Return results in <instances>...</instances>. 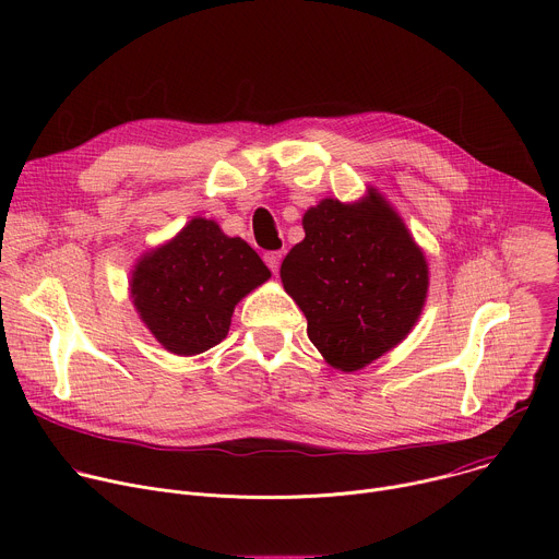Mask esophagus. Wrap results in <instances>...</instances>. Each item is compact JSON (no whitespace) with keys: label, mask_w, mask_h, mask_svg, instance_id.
Here are the masks:
<instances>
[{"label":"esophagus","mask_w":559,"mask_h":559,"mask_svg":"<svg viewBox=\"0 0 559 559\" xmlns=\"http://www.w3.org/2000/svg\"><path fill=\"white\" fill-rule=\"evenodd\" d=\"M263 261H265V265L276 274V272H278V267H281L283 254H281V252H265V254H263Z\"/></svg>","instance_id":"34e87169"}]
</instances>
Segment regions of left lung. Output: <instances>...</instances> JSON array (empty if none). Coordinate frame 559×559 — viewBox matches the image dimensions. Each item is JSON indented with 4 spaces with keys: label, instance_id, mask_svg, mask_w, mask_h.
I'll return each mask as SVG.
<instances>
[{
    "label": "left lung",
    "instance_id": "obj_1",
    "mask_svg": "<svg viewBox=\"0 0 559 559\" xmlns=\"http://www.w3.org/2000/svg\"><path fill=\"white\" fill-rule=\"evenodd\" d=\"M305 238L281 265L285 292L325 360L356 371L401 343L427 298V261L380 194L325 199L302 216Z\"/></svg>",
    "mask_w": 559,
    "mask_h": 559
}]
</instances>
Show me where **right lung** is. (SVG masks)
Wrapping results in <instances>:
<instances>
[{"label":"right lung","mask_w":559,"mask_h":559,"mask_svg":"<svg viewBox=\"0 0 559 559\" xmlns=\"http://www.w3.org/2000/svg\"><path fill=\"white\" fill-rule=\"evenodd\" d=\"M267 278V265L243 238L192 218L168 246L139 261L130 287L154 338L173 354L194 356L227 336L234 305Z\"/></svg>","instance_id":"1"}]
</instances>
